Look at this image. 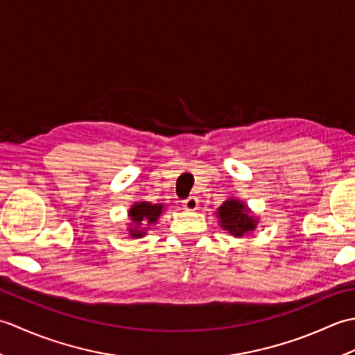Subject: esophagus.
<instances>
[{
	"label": "esophagus",
	"instance_id": "34e87169",
	"mask_svg": "<svg viewBox=\"0 0 355 355\" xmlns=\"http://www.w3.org/2000/svg\"><path fill=\"white\" fill-rule=\"evenodd\" d=\"M183 209L184 210H197L198 209V198L197 197H189L183 201Z\"/></svg>",
	"mask_w": 355,
	"mask_h": 355
}]
</instances>
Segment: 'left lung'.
Instances as JSON below:
<instances>
[{"label": "left lung", "instance_id": "8db88e82", "mask_svg": "<svg viewBox=\"0 0 355 355\" xmlns=\"http://www.w3.org/2000/svg\"><path fill=\"white\" fill-rule=\"evenodd\" d=\"M221 227L229 230L233 236H243L244 233L254 230L256 221L252 216H248L247 207L238 200H227L223 202V206L218 209Z\"/></svg>", "mask_w": 355, "mask_h": 355}]
</instances>
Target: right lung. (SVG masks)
Instances as JSON below:
<instances>
[{
    "label": "right lung",
    "mask_w": 355,
    "mask_h": 355,
    "mask_svg": "<svg viewBox=\"0 0 355 355\" xmlns=\"http://www.w3.org/2000/svg\"><path fill=\"white\" fill-rule=\"evenodd\" d=\"M162 205H150V202H137V205H134L130 210V216L131 220L135 223V227L130 229V233L132 238H141L143 235H146L145 229H140L141 223H149L153 224L157 221V218L160 216L162 214Z\"/></svg>",
    "instance_id": "obj_1"
}]
</instances>
